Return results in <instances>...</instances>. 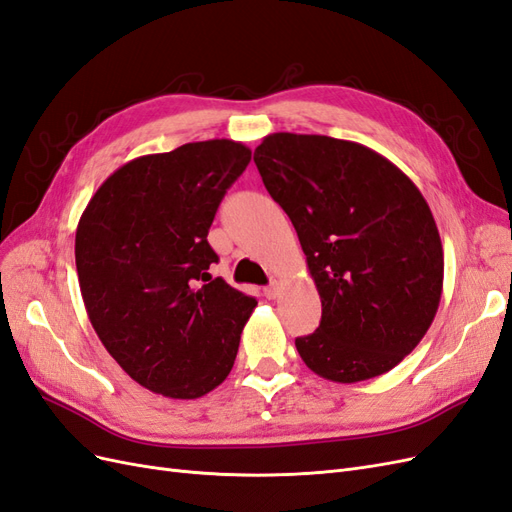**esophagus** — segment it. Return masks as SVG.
<instances>
[{
  "instance_id": "34e87169",
  "label": "esophagus",
  "mask_w": 512,
  "mask_h": 512,
  "mask_svg": "<svg viewBox=\"0 0 512 512\" xmlns=\"http://www.w3.org/2000/svg\"><path fill=\"white\" fill-rule=\"evenodd\" d=\"M279 281H272L266 289H264V294H266V298H270V300H274V298H279Z\"/></svg>"
}]
</instances>
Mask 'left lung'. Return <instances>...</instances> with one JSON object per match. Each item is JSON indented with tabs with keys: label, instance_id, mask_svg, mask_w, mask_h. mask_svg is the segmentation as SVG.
I'll return each instance as SVG.
<instances>
[{
	"label": "left lung",
	"instance_id": "left-lung-1",
	"mask_svg": "<svg viewBox=\"0 0 512 512\" xmlns=\"http://www.w3.org/2000/svg\"><path fill=\"white\" fill-rule=\"evenodd\" d=\"M253 158L321 298L319 328L296 339L300 358L339 384L388 373L425 337L442 298L429 203L397 165L354 141L274 133Z\"/></svg>",
	"mask_w": 512,
	"mask_h": 512
}]
</instances>
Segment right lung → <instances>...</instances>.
I'll return each mask as SVG.
<instances>
[{"label": "right lung", "instance_id": "1", "mask_svg": "<svg viewBox=\"0 0 512 512\" xmlns=\"http://www.w3.org/2000/svg\"><path fill=\"white\" fill-rule=\"evenodd\" d=\"M251 150L184 143L113 171L83 210L75 259L87 317L137 384L199 399L225 382L257 300L208 272V231Z\"/></svg>", "mask_w": 512, "mask_h": 512}]
</instances>
